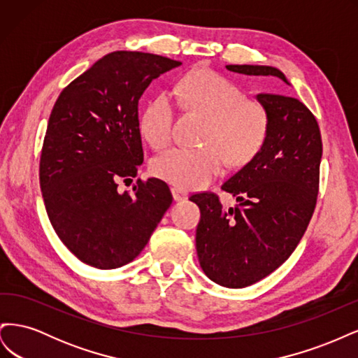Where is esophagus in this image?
I'll return each instance as SVG.
<instances>
[{
  "label": "esophagus",
  "mask_w": 358,
  "mask_h": 358,
  "mask_svg": "<svg viewBox=\"0 0 358 358\" xmlns=\"http://www.w3.org/2000/svg\"><path fill=\"white\" fill-rule=\"evenodd\" d=\"M171 194H173V199H175L176 201L185 200V199L188 197V192H187L185 189L178 188V187H173V188H171Z\"/></svg>",
  "instance_id": "obj_1"
}]
</instances>
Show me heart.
Returning a JSON list of instances; mask_svg holds the SVG:
<instances>
[{
	"instance_id": "obj_1",
	"label": "heart",
	"mask_w": 358,
	"mask_h": 358,
	"mask_svg": "<svg viewBox=\"0 0 358 358\" xmlns=\"http://www.w3.org/2000/svg\"><path fill=\"white\" fill-rule=\"evenodd\" d=\"M188 110L208 117L200 149L173 148L152 162L154 175L182 189L206 185L218 176L227 158L236 166L246 164L262 150L268 134V115L230 79L212 70L187 74L175 90ZM140 129L155 149L171 142L175 106L167 94L150 100L140 115Z\"/></svg>"
}]
</instances>
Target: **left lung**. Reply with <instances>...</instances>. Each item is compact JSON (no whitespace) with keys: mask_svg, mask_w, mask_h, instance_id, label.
Wrapping results in <instances>:
<instances>
[{"mask_svg":"<svg viewBox=\"0 0 358 358\" xmlns=\"http://www.w3.org/2000/svg\"><path fill=\"white\" fill-rule=\"evenodd\" d=\"M248 76H275L267 66H227ZM268 115L262 150L222 183L239 204L224 210L218 194L189 197L200 208L197 257L213 282L243 288L276 270L297 248L315 210L322 155L315 116L297 99L258 94Z\"/></svg>","mask_w":358,"mask_h":358,"instance_id":"8db88e82","label":"left lung"}]
</instances>
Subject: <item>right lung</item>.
Listing matches in <instances>:
<instances>
[{
  "instance_id": "1",
  "label": "right lung",
  "mask_w": 358,
  "mask_h": 358,
  "mask_svg": "<svg viewBox=\"0 0 358 358\" xmlns=\"http://www.w3.org/2000/svg\"><path fill=\"white\" fill-rule=\"evenodd\" d=\"M180 61L116 50L62 90L40 157V188L53 230L85 264L116 268L143 251L173 201L164 180L119 182L143 162L138 100Z\"/></svg>"
}]
</instances>
